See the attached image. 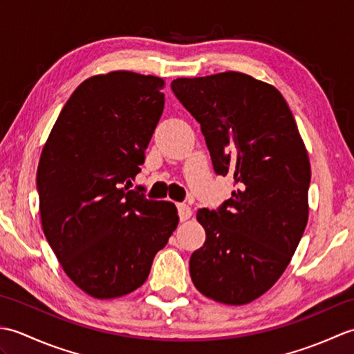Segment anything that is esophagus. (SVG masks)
Returning a JSON list of instances; mask_svg holds the SVG:
<instances>
[{
	"instance_id": "1",
	"label": "esophagus",
	"mask_w": 354,
	"mask_h": 354,
	"mask_svg": "<svg viewBox=\"0 0 354 354\" xmlns=\"http://www.w3.org/2000/svg\"><path fill=\"white\" fill-rule=\"evenodd\" d=\"M176 208H178V214H179V219H181V222L190 219L192 217V208L187 205V204H176Z\"/></svg>"
}]
</instances>
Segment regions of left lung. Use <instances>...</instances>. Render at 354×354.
I'll use <instances>...</instances> for the list:
<instances>
[{"instance_id":"1","label":"left lung","mask_w":354,"mask_h":354,"mask_svg":"<svg viewBox=\"0 0 354 354\" xmlns=\"http://www.w3.org/2000/svg\"><path fill=\"white\" fill-rule=\"evenodd\" d=\"M171 91L201 124L217 175L237 189L196 217L205 243L190 257L196 289L214 301L246 304L288 268L307 225L310 162L283 95L228 71L176 79Z\"/></svg>"}]
</instances>
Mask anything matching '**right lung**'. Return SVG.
<instances>
[{
	"mask_svg": "<svg viewBox=\"0 0 354 354\" xmlns=\"http://www.w3.org/2000/svg\"><path fill=\"white\" fill-rule=\"evenodd\" d=\"M164 80L114 71L80 84L42 149L44 234L71 280L95 298L131 293L176 230L171 202L126 184L140 173L164 109Z\"/></svg>",
	"mask_w": 354,
	"mask_h": 354,
	"instance_id": "obj_1",
	"label": "right lung"
}]
</instances>
